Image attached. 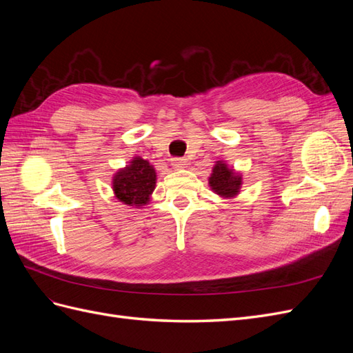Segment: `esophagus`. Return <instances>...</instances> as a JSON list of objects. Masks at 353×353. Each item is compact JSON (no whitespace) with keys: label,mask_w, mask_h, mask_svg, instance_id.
<instances>
[{"label":"esophagus","mask_w":353,"mask_h":353,"mask_svg":"<svg viewBox=\"0 0 353 353\" xmlns=\"http://www.w3.org/2000/svg\"><path fill=\"white\" fill-rule=\"evenodd\" d=\"M170 165H172L174 169H184L185 165H187V160L183 159V157H174L172 160H170Z\"/></svg>","instance_id":"obj_1"}]
</instances>
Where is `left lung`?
Here are the masks:
<instances>
[{
	"label": "left lung",
	"instance_id": "obj_1",
	"mask_svg": "<svg viewBox=\"0 0 353 353\" xmlns=\"http://www.w3.org/2000/svg\"><path fill=\"white\" fill-rule=\"evenodd\" d=\"M209 185L221 197H236L240 193L241 175L237 174L234 169L228 168L227 163L218 160L216 165L212 169Z\"/></svg>",
	"mask_w": 353,
	"mask_h": 353
}]
</instances>
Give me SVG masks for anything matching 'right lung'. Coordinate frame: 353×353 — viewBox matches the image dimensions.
<instances>
[{
    "label": "right lung",
    "mask_w": 353,
    "mask_h": 353,
    "mask_svg": "<svg viewBox=\"0 0 353 353\" xmlns=\"http://www.w3.org/2000/svg\"><path fill=\"white\" fill-rule=\"evenodd\" d=\"M156 170L141 157H134L130 165L119 169L113 176L114 197L128 206L140 208L150 201L156 188Z\"/></svg>",
    "instance_id": "add662e5"
}]
</instances>
